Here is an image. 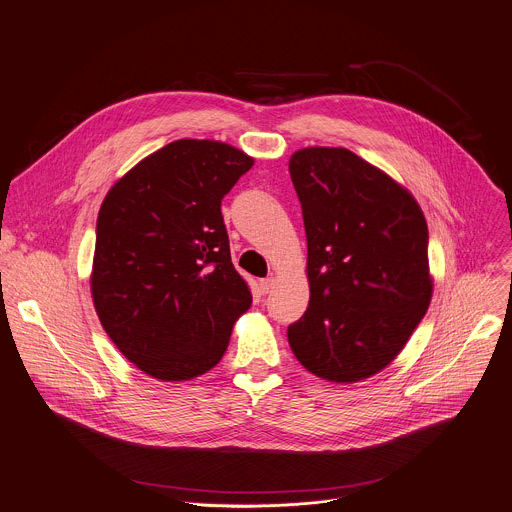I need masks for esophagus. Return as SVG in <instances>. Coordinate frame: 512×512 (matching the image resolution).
Wrapping results in <instances>:
<instances>
[{"label":"esophagus","instance_id":"1","mask_svg":"<svg viewBox=\"0 0 512 512\" xmlns=\"http://www.w3.org/2000/svg\"><path fill=\"white\" fill-rule=\"evenodd\" d=\"M261 293H269L273 287H275V277H267V279H261Z\"/></svg>","mask_w":512,"mask_h":512}]
</instances>
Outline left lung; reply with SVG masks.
<instances>
[{
    "label": "left lung",
    "instance_id": "left-lung-1",
    "mask_svg": "<svg viewBox=\"0 0 512 512\" xmlns=\"http://www.w3.org/2000/svg\"><path fill=\"white\" fill-rule=\"evenodd\" d=\"M289 175L303 209L309 281L289 346L321 380L362 382L396 360L428 311L424 213L404 185L342 146L293 152Z\"/></svg>",
    "mask_w": 512,
    "mask_h": 512
}]
</instances>
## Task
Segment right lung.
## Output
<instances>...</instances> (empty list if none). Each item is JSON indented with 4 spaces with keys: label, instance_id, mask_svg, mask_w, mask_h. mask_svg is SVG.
Instances as JSON below:
<instances>
[{
    "label": "right lung",
    "instance_id": "right-lung-1",
    "mask_svg": "<svg viewBox=\"0 0 512 512\" xmlns=\"http://www.w3.org/2000/svg\"><path fill=\"white\" fill-rule=\"evenodd\" d=\"M253 162L227 142L181 138L144 156L102 201L94 309L120 354L156 380L185 382L215 368L251 307L221 199Z\"/></svg>",
    "mask_w": 512,
    "mask_h": 512
}]
</instances>
